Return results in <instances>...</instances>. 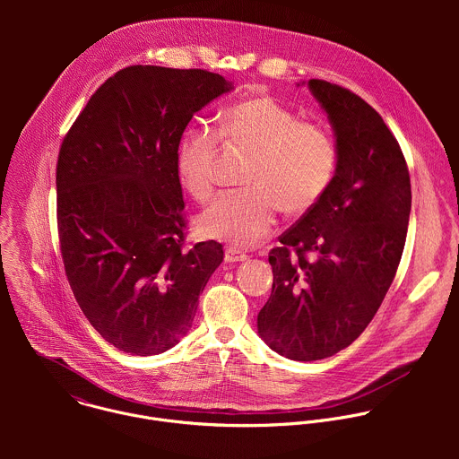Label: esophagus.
<instances>
[{
    "mask_svg": "<svg viewBox=\"0 0 459 459\" xmlns=\"http://www.w3.org/2000/svg\"><path fill=\"white\" fill-rule=\"evenodd\" d=\"M246 260H249V256L235 247H228L224 253V262L226 263L246 262Z\"/></svg>",
    "mask_w": 459,
    "mask_h": 459,
    "instance_id": "esophagus-1",
    "label": "esophagus"
}]
</instances>
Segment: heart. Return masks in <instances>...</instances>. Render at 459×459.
<instances>
[{
	"instance_id": "obj_1",
	"label": "heart",
	"mask_w": 459,
	"mask_h": 459,
	"mask_svg": "<svg viewBox=\"0 0 459 459\" xmlns=\"http://www.w3.org/2000/svg\"><path fill=\"white\" fill-rule=\"evenodd\" d=\"M221 139L226 146L253 150L244 184L208 206L199 230L204 237L249 247L263 240L277 221L279 206L288 215L307 213L332 182L337 152L322 127L297 117L268 95L244 99L219 118V134L206 126L182 132L177 171L182 186L204 201L213 195Z\"/></svg>"
}]
</instances>
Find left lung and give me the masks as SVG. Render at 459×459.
<instances>
[{
  "label": "left lung",
  "instance_id": "left-lung-1",
  "mask_svg": "<svg viewBox=\"0 0 459 459\" xmlns=\"http://www.w3.org/2000/svg\"><path fill=\"white\" fill-rule=\"evenodd\" d=\"M307 88L327 113L337 164L325 195L270 251L272 295L258 315L263 341L302 362L332 357L369 325L401 262L411 208L408 168L382 117L337 84L311 79Z\"/></svg>",
  "mask_w": 459,
  "mask_h": 459
}]
</instances>
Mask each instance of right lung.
Listing matches in <instances>:
<instances>
[{"label":"right lung","mask_w":459,"mask_h":459,"mask_svg":"<svg viewBox=\"0 0 459 459\" xmlns=\"http://www.w3.org/2000/svg\"><path fill=\"white\" fill-rule=\"evenodd\" d=\"M233 90L201 68L127 66L88 100L56 166L58 233L74 297L131 355H159L193 325L222 263L215 240L184 247L177 146L197 111Z\"/></svg>","instance_id":"right-lung-1"}]
</instances>
